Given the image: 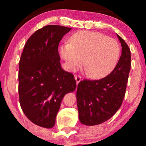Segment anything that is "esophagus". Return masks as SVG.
<instances>
[{
    "mask_svg": "<svg viewBox=\"0 0 146 146\" xmlns=\"http://www.w3.org/2000/svg\"><path fill=\"white\" fill-rule=\"evenodd\" d=\"M75 80H76V81L77 84H78V83L81 81L82 77L80 75H76V76H75Z\"/></svg>",
    "mask_w": 146,
    "mask_h": 146,
    "instance_id": "34e87169",
    "label": "esophagus"
}]
</instances>
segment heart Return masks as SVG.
I'll return each instance as SVG.
<instances>
[{
  "instance_id": "b5f03b06",
  "label": "heart",
  "mask_w": 146,
  "mask_h": 146,
  "mask_svg": "<svg viewBox=\"0 0 146 146\" xmlns=\"http://www.w3.org/2000/svg\"><path fill=\"white\" fill-rule=\"evenodd\" d=\"M62 57L70 70L84 62L88 75L101 78L114 69L120 55V47L115 40L97 32L80 31L72 36L70 42L60 47Z\"/></svg>"
}]
</instances>
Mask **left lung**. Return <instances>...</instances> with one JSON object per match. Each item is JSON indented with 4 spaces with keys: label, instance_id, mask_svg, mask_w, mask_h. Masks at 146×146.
Wrapping results in <instances>:
<instances>
[{
    "label": "left lung",
    "instance_id": "1",
    "mask_svg": "<svg viewBox=\"0 0 146 146\" xmlns=\"http://www.w3.org/2000/svg\"><path fill=\"white\" fill-rule=\"evenodd\" d=\"M122 50L116 66L100 80H84L78 85L76 98L79 119L95 125L111 118L122 104L131 68V53L125 42L117 35Z\"/></svg>",
    "mask_w": 146,
    "mask_h": 146
}]
</instances>
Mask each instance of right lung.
Returning a JSON list of instances; mask_svg holds the SVG:
<instances>
[{
    "label": "right lung",
    "mask_w": 146,
    "mask_h": 146,
    "mask_svg": "<svg viewBox=\"0 0 146 146\" xmlns=\"http://www.w3.org/2000/svg\"><path fill=\"white\" fill-rule=\"evenodd\" d=\"M71 28L45 26L28 39L19 62V94L23 112L32 122L51 128L63 98L76 88L74 76L62 68L59 42Z\"/></svg>",
    "instance_id": "add662e5"
}]
</instances>
